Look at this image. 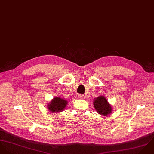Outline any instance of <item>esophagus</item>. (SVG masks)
Returning a JSON list of instances; mask_svg holds the SVG:
<instances>
[{"label":"esophagus","instance_id":"obj_1","mask_svg":"<svg viewBox=\"0 0 154 154\" xmlns=\"http://www.w3.org/2000/svg\"><path fill=\"white\" fill-rule=\"evenodd\" d=\"M78 97V98L79 99H83L84 98H85V96L83 95V94H78V96H77Z\"/></svg>","mask_w":154,"mask_h":154}]
</instances>
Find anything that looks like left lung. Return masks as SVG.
I'll use <instances>...</instances> for the list:
<instances>
[{
	"label": "left lung",
	"instance_id": "obj_1",
	"mask_svg": "<svg viewBox=\"0 0 154 154\" xmlns=\"http://www.w3.org/2000/svg\"><path fill=\"white\" fill-rule=\"evenodd\" d=\"M94 99L93 105L99 114L102 116H108L112 112L111 106L108 103L104 96H100Z\"/></svg>",
	"mask_w": 154,
	"mask_h": 154
}]
</instances>
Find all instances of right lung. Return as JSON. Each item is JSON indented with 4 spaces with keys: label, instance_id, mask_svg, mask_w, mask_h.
<instances>
[{
    "label": "right lung",
    "instance_id": "right-lung-1",
    "mask_svg": "<svg viewBox=\"0 0 154 154\" xmlns=\"http://www.w3.org/2000/svg\"><path fill=\"white\" fill-rule=\"evenodd\" d=\"M67 103L68 102L66 100L60 97H55L52 99L50 103H49L48 107L49 111L58 112L63 110Z\"/></svg>",
    "mask_w": 154,
    "mask_h": 154
}]
</instances>
